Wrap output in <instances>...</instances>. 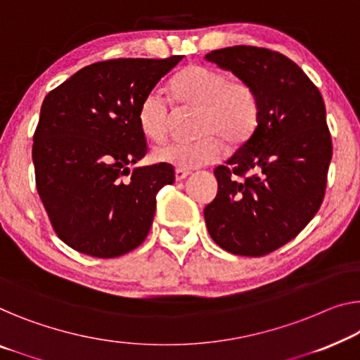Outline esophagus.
<instances>
[{
  "instance_id": "esophagus-1",
  "label": "esophagus",
  "mask_w": 360,
  "mask_h": 360,
  "mask_svg": "<svg viewBox=\"0 0 360 360\" xmlns=\"http://www.w3.org/2000/svg\"><path fill=\"white\" fill-rule=\"evenodd\" d=\"M189 174H191V171H187V169H176V181L186 179Z\"/></svg>"
}]
</instances>
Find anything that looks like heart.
Listing matches in <instances>:
<instances>
[{
    "instance_id": "heart-1",
    "label": "heart",
    "mask_w": 360,
    "mask_h": 360,
    "mask_svg": "<svg viewBox=\"0 0 360 360\" xmlns=\"http://www.w3.org/2000/svg\"><path fill=\"white\" fill-rule=\"evenodd\" d=\"M169 98L182 108H197L192 142H166L152 150V160L178 169H194L214 163L223 143L240 146L259 122V96L243 79H228L221 69L191 64L169 84ZM137 122L150 141H162L168 132L169 105L162 92L152 90L139 105Z\"/></svg>"
}]
</instances>
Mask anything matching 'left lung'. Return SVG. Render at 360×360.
Segmentation results:
<instances>
[{
    "label": "left lung",
    "instance_id": "1",
    "mask_svg": "<svg viewBox=\"0 0 360 360\" xmlns=\"http://www.w3.org/2000/svg\"><path fill=\"white\" fill-rule=\"evenodd\" d=\"M205 58L259 96L254 134L214 169L218 194L203 210L208 233L231 254L266 255L296 238L323 202L333 155L323 98L278 51L238 45Z\"/></svg>",
    "mask_w": 360,
    "mask_h": 360
}]
</instances>
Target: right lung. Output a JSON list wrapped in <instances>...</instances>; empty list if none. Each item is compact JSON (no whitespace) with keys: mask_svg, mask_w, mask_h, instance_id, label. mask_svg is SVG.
<instances>
[{"mask_svg":"<svg viewBox=\"0 0 360 360\" xmlns=\"http://www.w3.org/2000/svg\"><path fill=\"white\" fill-rule=\"evenodd\" d=\"M181 60L90 64L43 100L32 147L37 191L53 229L69 248L115 259L146 240L157 194L173 184L174 168L158 163L129 169L147 153L137 111Z\"/></svg>","mask_w":360,"mask_h":360,"instance_id":"add662e5","label":"right lung"}]
</instances>
